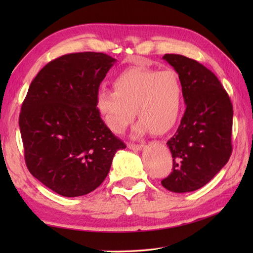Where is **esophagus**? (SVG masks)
Listing matches in <instances>:
<instances>
[{"label":"esophagus","mask_w":253,"mask_h":253,"mask_svg":"<svg viewBox=\"0 0 253 253\" xmlns=\"http://www.w3.org/2000/svg\"><path fill=\"white\" fill-rule=\"evenodd\" d=\"M127 147L130 150H135V151H141L143 149V144H135V143H128Z\"/></svg>","instance_id":"1"}]
</instances>
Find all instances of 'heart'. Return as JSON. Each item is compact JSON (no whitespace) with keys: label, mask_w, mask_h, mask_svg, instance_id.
<instances>
[{"label":"heart","mask_w":253,"mask_h":253,"mask_svg":"<svg viewBox=\"0 0 253 253\" xmlns=\"http://www.w3.org/2000/svg\"><path fill=\"white\" fill-rule=\"evenodd\" d=\"M113 85L114 90H98L95 106L105 126L114 133L126 130L133 112L139 118L132 131L135 138L150 130L164 133L178 121L184 91L175 72L131 67L118 75Z\"/></svg>","instance_id":"heart-1"}]
</instances>
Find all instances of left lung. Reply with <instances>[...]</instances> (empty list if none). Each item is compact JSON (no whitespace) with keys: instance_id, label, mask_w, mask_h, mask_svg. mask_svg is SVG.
Returning <instances> with one entry per match:
<instances>
[{"instance_id":"8db88e82","label":"left lung","mask_w":253,"mask_h":253,"mask_svg":"<svg viewBox=\"0 0 253 253\" xmlns=\"http://www.w3.org/2000/svg\"><path fill=\"white\" fill-rule=\"evenodd\" d=\"M163 60L178 74L187 105L175 135L168 141L173 171L162 186L190 192L207 185L232 154L233 104L217 77L199 62L179 54Z\"/></svg>"}]
</instances>
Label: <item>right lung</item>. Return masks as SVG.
Segmentation results:
<instances>
[{
    "label": "right lung",
    "mask_w": 253,
    "mask_h": 253,
    "mask_svg": "<svg viewBox=\"0 0 253 253\" xmlns=\"http://www.w3.org/2000/svg\"><path fill=\"white\" fill-rule=\"evenodd\" d=\"M115 62L96 52L58 57L38 73L21 105L19 128L27 168L63 197L96 189L115 153L126 148L95 106L100 84Z\"/></svg>",
    "instance_id": "add662e5"
}]
</instances>
